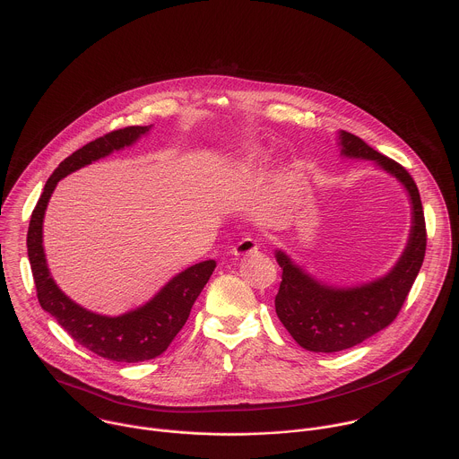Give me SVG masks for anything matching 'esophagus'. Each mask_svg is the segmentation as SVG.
I'll return each mask as SVG.
<instances>
[{"label":"esophagus","mask_w":459,"mask_h":459,"mask_svg":"<svg viewBox=\"0 0 459 459\" xmlns=\"http://www.w3.org/2000/svg\"><path fill=\"white\" fill-rule=\"evenodd\" d=\"M259 252V245L255 239L252 238H245L241 239L234 248H232V254L236 257H243V255H250V254H257Z\"/></svg>","instance_id":"34e87169"}]
</instances>
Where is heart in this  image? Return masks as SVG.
<instances>
[{
  "instance_id": "obj_1",
  "label": "heart",
  "mask_w": 459,
  "mask_h": 459,
  "mask_svg": "<svg viewBox=\"0 0 459 459\" xmlns=\"http://www.w3.org/2000/svg\"><path fill=\"white\" fill-rule=\"evenodd\" d=\"M261 159H263V150H259V148H254V150H250V152H247L241 159H239V162H238V171L239 173H245V171H250V169H254L259 162H261Z\"/></svg>"
}]
</instances>
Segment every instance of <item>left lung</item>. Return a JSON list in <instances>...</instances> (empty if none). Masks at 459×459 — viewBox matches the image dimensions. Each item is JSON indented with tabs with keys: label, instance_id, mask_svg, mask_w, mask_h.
I'll use <instances>...</instances> for the list:
<instances>
[{
	"label": "left lung",
	"instance_id": "8db88e82",
	"mask_svg": "<svg viewBox=\"0 0 459 459\" xmlns=\"http://www.w3.org/2000/svg\"><path fill=\"white\" fill-rule=\"evenodd\" d=\"M338 146L342 157L374 160L379 169L404 186L411 204V229L404 252L388 273L347 288L313 277L284 250H275L282 268V282L275 297L277 316L293 340L311 352H340L388 327L397 318L426 255V220L411 175L351 132H338Z\"/></svg>",
	"mask_w": 459,
	"mask_h": 459
}]
</instances>
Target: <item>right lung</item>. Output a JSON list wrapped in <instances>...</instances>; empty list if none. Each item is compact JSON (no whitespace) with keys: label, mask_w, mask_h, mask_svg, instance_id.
<instances>
[{"label":"right lung","mask_w":459,"mask_h":459,"mask_svg":"<svg viewBox=\"0 0 459 459\" xmlns=\"http://www.w3.org/2000/svg\"><path fill=\"white\" fill-rule=\"evenodd\" d=\"M148 126H126L98 137L67 159L48 178L44 191L31 212L26 247L33 282L40 307L82 347L100 358L117 363H139L160 356L189 318L191 307L209 277L216 261L196 263L169 279L146 304L117 316L92 313L71 300L53 281L42 247V223L48 202L56 184L73 171L92 164L114 152L137 143L150 132Z\"/></svg>","instance_id":"1"}]
</instances>
